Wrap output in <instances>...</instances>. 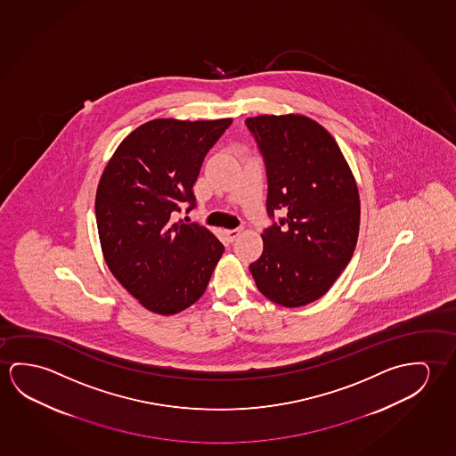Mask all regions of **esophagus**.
Here are the masks:
<instances>
[{
  "label": "esophagus",
  "mask_w": 456,
  "mask_h": 456,
  "mask_svg": "<svg viewBox=\"0 0 456 456\" xmlns=\"http://www.w3.org/2000/svg\"><path fill=\"white\" fill-rule=\"evenodd\" d=\"M239 234H240V230H224V236H226V239H228L230 242L236 240Z\"/></svg>",
  "instance_id": "obj_1"
}]
</instances>
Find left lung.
<instances>
[{"label":"left lung","instance_id":"left-lung-1","mask_svg":"<svg viewBox=\"0 0 456 456\" xmlns=\"http://www.w3.org/2000/svg\"><path fill=\"white\" fill-rule=\"evenodd\" d=\"M268 173L269 217L263 253L248 269L265 297L303 307L333 287L360 232V193L333 136L301 114L248 117Z\"/></svg>","mask_w":456,"mask_h":456}]
</instances>
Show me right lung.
Instances as JSON below:
<instances>
[{
  "instance_id": "right-lung-1",
  "label": "right lung",
  "mask_w": 456,
  "mask_h": 456,
  "mask_svg": "<svg viewBox=\"0 0 456 456\" xmlns=\"http://www.w3.org/2000/svg\"><path fill=\"white\" fill-rule=\"evenodd\" d=\"M232 122L153 118L123 139L102 171L94 198L102 256L147 311L174 315L195 304L224 253L214 232L173 216L182 203L195 206L204 157Z\"/></svg>"
}]
</instances>
